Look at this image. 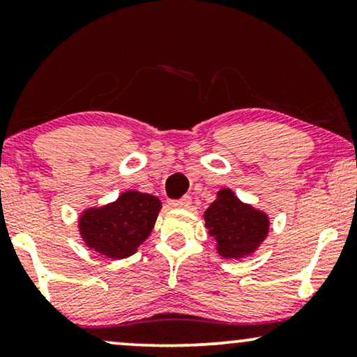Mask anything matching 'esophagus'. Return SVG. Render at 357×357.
I'll list each match as a JSON object with an SVG mask.
<instances>
[{"mask_svg":"<svg viewBox=\"0 0 357 357\" xmlns=\"http://www.w3.org/2000/svg\"><path fill=\"white\" fill-rule=\"evenodd\" d=\"M192 204V198L190 197H183L182 199H175V202H170V206L172 208H178V209H187Z\"/></svg>","mask_w":357,"mask_h":357,"instance_id":"1","label":"esophagus"}]
</instances>
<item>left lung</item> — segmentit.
Returning <instances> with one entry per match:
<instances>
[{
  "mask_svg": "<svg viewBox=\"0 0 357 357\" xmlns=\"http://www.w3.org/2000/svg\"><path fill=\"white\" fill-rule=\"evenodd\" d=\"M204 226L224 260H242L258 250L270 232V216L221 188L203 214Z\"/></svg>",
  "mask_w": 357,
  "mask_h": 357,
  "instance_id": "obj_1",
  "label": "left lung"
}]
</instances>
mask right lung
Segmentation results:
<instances>
[{"mask_svg":"<svg viewBox=\"0 0 357 357\" xmlns=\"http://www.w3.org/2000/svg\"><path fill=\"white\" fill-rule=\"evenodd\" d=\"M160 208L154 195L126 190L115 202L84 209L77 218V231L87 248L121 260L136 253L151 236Z\"/></svg>","mask_w":357,"mask_h":357,"instance_id":"right-lung-1","label":"right lung"}]
</instances>
